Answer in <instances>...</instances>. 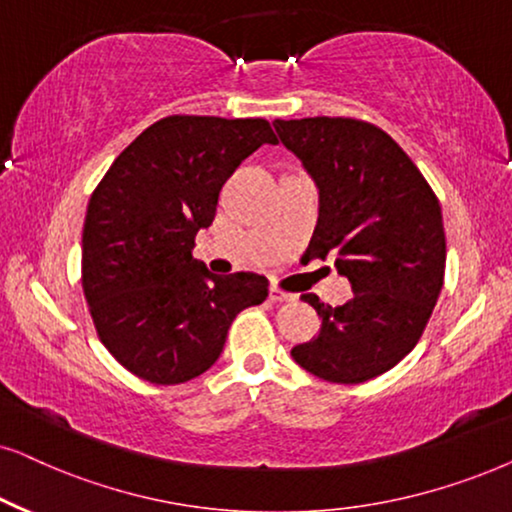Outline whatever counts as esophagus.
Wrapping results in <instances>:
<instances>
[{
  "label": "esophagus",
  "mask_w": 512,
  "mask_h": 512,
  "mask_svg": "<svg viewBox=\"0 0 512 512\" xmlns=\"http://www.w3.org/2000/svg\"><path fill=\"white\" fill-rule=\"evenodd\" d=\"M294 298H296L294 294H289V291L275 287V284H272V287H270V301H275V303H287V301H294Z\"/></svg>",
  "instance_id": "obj_1"
}]
</instances>
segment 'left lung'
<instances>
[{
	"label": "left lung",
	"mask_w": 512,
	"mask_h": 512,
	"mask_svg": "<svg viewBox=\"0 0 512 512\" xmlns=\"http://www.w3.org/2000/svg\"><path fill=\"white\" fill-rule=\"evenodd\" d=\"M272 126L320 190L305 254L334 258L355 294L336 308L303 294L322 327L291 357L324 381L364 383L407 357L433 315L447 263L440 202L407 152L374 124L305 117Z\"/></svg>",
	"instance_id": "obj_1"
}]
</instances>
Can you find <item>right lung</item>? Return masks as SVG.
Masks as SVG:
<instances>
[{"instance_id": "right-lung-1", "label": "right lung", "mask_w": 512, "mask_h": 512, "mask_svg": "<svg viewBox=\"0 0 512 512\" xmlns=\"http://www.w3.org/2000/svg\"><path fill=\"white\" fill-rule=\"evenodd\" d=\"M263 143H277L265 119L171 115L96 185L82 232L84 298L101 343L143 381L204 374L237 313L268 296L263 275H211L192 258L223 183Z\"/></svg>"}]
</instances>
